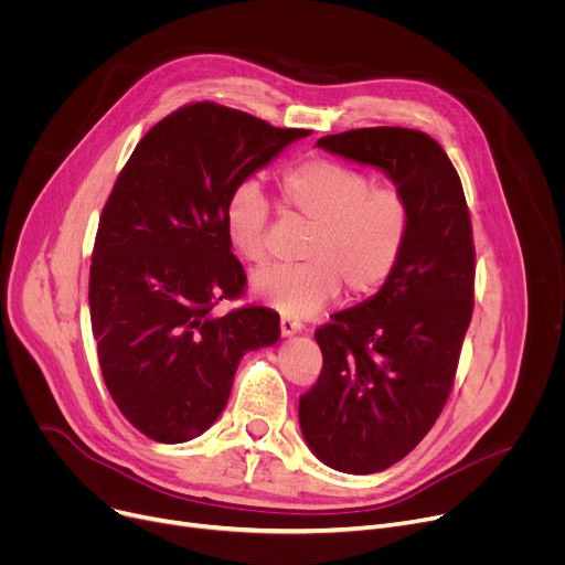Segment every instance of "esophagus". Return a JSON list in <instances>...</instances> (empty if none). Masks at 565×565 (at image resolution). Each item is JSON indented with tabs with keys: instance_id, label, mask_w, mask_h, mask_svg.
Masks as SVG:
<instances>
[{
	"instance_id": "obj_1",
	"label": "esophagus",
	"mask_w": 565,
	"mask_h": 565,
	"mask_svg": "<svg viewBox=\"0 0 565 565\" xmlns=\"http://www.w3.org/2000/svg\"><path fill=\"white\" fill-rule=\"evenodd\" d=\"M279 328H281V337H292V334L302 332V322L292 316H281Z\"/></svg>"
}]
</instances>
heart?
Returning a JSON list of instances; mask_svg holds the SVG:
<instances>
[{"mask_svg": "<svg viewBox=\"0 0 565 565\" xmlns=\"http://www.w3.org/2000/svg\"><path fill=\"white\" fill-rule=\"evenodd\" d=\"M281 196L288 211L311 224L307 260L256 270L252 290L263 305L286 316H311L330 305L343 284L352 295H369L394 275L412 228L401 190L373 185L358 169L313 158L284 173ZM267 217L270 207L256 181L231 190L224 226L245 260H263Z\"/></svg>", "mask_w": 565, "mask_h": 565, "instance_id": "1", "label": "heart"}]
</instances>
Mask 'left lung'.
Here are the masks:
<instances>
[{"label": "left lung", "mask_w": 565, "mask_h": 565, "mask_svg": "<svg viewBox=\"0 0 565 565\" xmlns=\"http://www.w3.org/2000/svg\"><path fill=\"white\" fill-rule=\"evenodd\" d=\"M318 148L380 169L409 203L394 275L316 332L322 371L300 398L307 447L328 467L375 473L403 460L449 398L473 309V243L462 183L419 130L362 128Z\"/></svg>", "instance_id": "1"}]
</instances>
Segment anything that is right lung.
Returning a JSON list of instances; mask_svg holds the SVG:
<instances>
[{
	"instance_id": "obj_1",
	"label": "right lung",
	"mask_w": 565,
	"mask_h": 565,
	"mask_svg": "<svg viewBox=\"0 0 565 565\" xmlns=\"http://www.w3.org/2000/svg\"><path fill=\"white\" fill-rule=\"evenodd\" d=\"M309 130L196 103L137 143L103 211L88 307L107 390L126 419L162 444L211 428L243 354L279 341L265 307L213 313L243 295L224 203L231 190Z\"/></svg>"
}]
</instances>
